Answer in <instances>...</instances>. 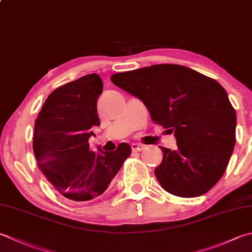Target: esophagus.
Masks as SVG:
<instances>
[{"mask_svg": "<svg viewBox=\"0 0 252 252\" xmlns=\"http://www.w3.org/2000/svg\"><path fill=\"white\" fill-rule=\"evenodd\" d=\"M131 149H132V151H134V152H141L143 149H144V145L133 143V144L131 145Z\"/></svg>", "mask_w": 252, "mask_h": 252, "instance_id": "34e87169", "label": "esophagus"}]
</instances>
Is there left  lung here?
Instances as JSON below:
<instances>
[{"mask_svg": "<svg viewBox=\"0 0 252 252\" xmlns=\"http://www.w3.org/2000/svg\"><path fill=\"white\" fill-rule=\"evenodd\" d=\"M110 80L140 98L153 122L174 133L178 149L160 147L162 160L154 170L161 188L181 198L213 188L236 142V112L220 84L178 64L117 73Z\"/></svg>", "mask_w": 252, "mask_h": 252, "instance_id": "obj_1", "label": "left lung"}]
</instances>
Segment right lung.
<instances>
[{"instance_id": "right-lung-1", "label": "right lung", "mask_w": 252, "mask_h": 252, "mask_svg": "<svg viewBox=\"0 0 252 252\" xmlns=\"http://www.w3.org/2000/svg\"><path fill=\"white\" fill-rule=\"evenodd\" d=\"M93 73L54 90L34 121L32 149L39 169L64 198L83 202L97 198L131 154L120 143L115 152L90 151L93 126H100L97 100L102 93Z\"/></svg>"}]
</instances>
